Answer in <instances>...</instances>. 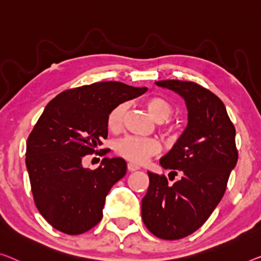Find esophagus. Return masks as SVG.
<instances>
[{"instance_id": "1", "label": "esophagus", "mask_w": 261, "mask_h": 261, "mask_svg": "<svg viewBox=\"0 0 261 261\" xmlns=\"http://www.w3.org/2000/svg\"><path fill=\"white\" fill-rule=\"evenodd\" d=\"M127 170H129L130 172H134V171L139 170V166L132 164V163H129V164H127Z\"/></svg>"}]
</instances>
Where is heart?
<instances>
[{"instance_id": "1", "label": "heart", "mask_w": 261, "mask_h": 261, "mask_svg": "<svg viewBox=\"0 0 261 261\" xmlns=\"http://www.w3.org/2000/svg\"><path fill=\"white\" fill-rule=\"evenodd\" d=\"M145 106L149 114L159 123L169 119L173 114L172 104L163 97H151L146 100ZM125 111L126 104L120 103L109 112L107 118L109 130L119 131L122 129ZM159 150H161V146L155 139L134 137V136H127V137L120 139L116 145L117 153L135 164H143L151 155L158 153Z\"/></svg>"}]
</instances>
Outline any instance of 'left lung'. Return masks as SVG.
<instances>
[{"label": "left lung", "mask_w": 261, "mask_h": 261, "mask_svg": "<svg viewBox=\"0 0 261 261\" xmlns=\"http://www.w3.org/2000/svg\"><path fill=\"white\" fill-rule=\"evenodd\" d=\"M158 87L178 93L188 108V125L161 165L180 180L147 171L149 189L142 199V218L151 233L165 240L197 231L217 207L238 161L236 129L224 103L193 82L159 81Z\"/></svg>", "instance_id": "8db88e82"}]
</instances>
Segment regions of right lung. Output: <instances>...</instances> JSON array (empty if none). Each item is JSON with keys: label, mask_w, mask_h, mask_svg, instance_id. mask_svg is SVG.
<instances>
[{"label": "right lung", "mask_w": 261, "mask_h": 261, "mask_svg": "<svg viewBox=\"0 0 261 261\" xmlns=\"http://www.w3.org/2000/svg\"><path fill=\"white\" fill-rule=\"evenodd\" d=\"M146 90L98 82L65 90L45 107L27 141L25 165L36 207L56 230L81 234L102 219L106 198L125 176L126 162L106 157L89 170L82 161L108 137L109 112Z\"/></svg>", "instance_id": "1"}]
</instances>
